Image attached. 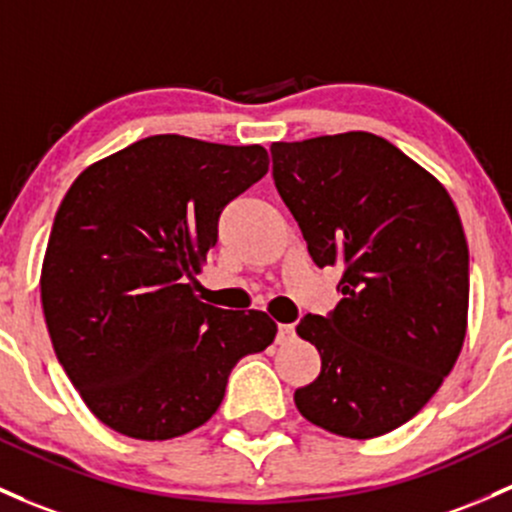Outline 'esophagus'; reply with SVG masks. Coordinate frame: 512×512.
Segmentation results:
<instances>
[{"label": "esophagus", "mask_w": 512, "mask_h": 512, "mask_svg": "<svg viewBox=\"0 0 512 512\" xmlns=\"http://www.w3.org/2000/svg\"><path fill=\"white\" fill-rule=\"evenodd\" d=\"M294 338H297V331H294L292 324H282L277 328V343H279V346H287V343H292Z\"/></svg>", "instance_id": "obj_1"}]
</instances>
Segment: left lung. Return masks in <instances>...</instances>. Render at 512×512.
<instances>
[{
  "mask_svg": "<svg viewBox=\"0 0 512 512\" xmlns=\"http://www.w3.org/2000/svg\"><path fill=\"white\" fill-rule=\"evenodd\" d=\"M272 176L316 267H341L343 299L306 314L321 373L294 392L316 427L392 432L454 368L469 314V245L446 188L370 132L272 144Z\"/></svg>",
  "mask_w": 512,
  "mask_h": 512,
  "instance_id": "1",
  "label": "left lung"
}]
</instances>
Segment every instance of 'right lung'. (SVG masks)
I'll list each match as a JSON object with an SVG mask.
<instances>
[{
  "instance_id": "add662e5",
  "label": "right lung",
  "mask_w": 512,
  "mask_h": 512,
  "mask_svg": "<svg viewBox=\"0 0 512 512\" xmlns=\"http://www.w3.org/2000/svg\"><path fill=\"white\" fill-rule=\"evenodd\" d=\"M267 169L260 144L154 134L68 188L43 257V316L58 363L115 432L164 441L201 427L235 363L277 336L265 311L193 294L220 213Z\"/></svg>"
}]
</instances>
